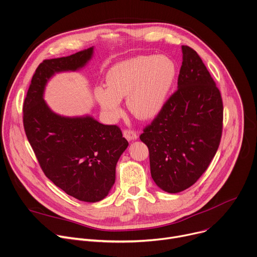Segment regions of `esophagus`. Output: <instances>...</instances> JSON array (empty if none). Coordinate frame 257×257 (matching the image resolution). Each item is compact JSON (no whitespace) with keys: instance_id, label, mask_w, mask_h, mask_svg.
<instances>
[{"instance_id":"34e87169","label":"esophagus","mask_w":257,"mask_h":257,"mask_svg":"<svg viewBox=\"0 0 257 257\" xmlns=\"http://www.w3.org/2000/svg\"><path fill=\"white\" fill-rule=\"evenodd\" d=\"M123 134L128 139V141H134V139H137V137H138V134L132 129H125L123 131Z\"/></svg>"}]
</instances>
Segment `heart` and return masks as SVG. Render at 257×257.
Wrapping results in <instances>:
<instances>
[{"instance_id":"1","label":"heart","mask_w":257,"mask_h":257,"mask_svg":"<svg viewBox=\"0 0 257 257\" xmlns=\"http://www.w3.org/2000/svg\"><path fill=\"white\" fill-rule=\"evenodd\" d=\"M174 62L166 56H137L113 65L105 87L95 97L109 118L120 111V100L127 97L129 110L138 119H152L162 109L175 79Z\"/></svg>"}]
</instances>
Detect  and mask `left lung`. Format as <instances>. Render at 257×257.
Wrapping results in <instances>:
<instances>
[{
  "label": "left lung",
  "instance_id": "1",
  "mask_svg": "<svg viewBox=\"0 0 257 257\" xmlns=\"http://www.w3.org/2000/svg\"><path fill=\"white\" fill-rule=\"evenodd\" d=\"M177 90L141 135L151 174L160 189L175 194L192 186L214 158L222 134L220 92L198 53L181 46Z\"/></svg>",
  "mask_w": 257,
  "mask_h": 257
}]
</instances>
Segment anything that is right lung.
I'll use <instances>...</instances> for the list:
<instances>
[{"instance_id": "1", "label": "right lung", "mask_w": 257, "mask_h": 257, "mask_svg": "<svg viewBox=\"0 0 257 257\" xmlns=\"http://www.w3.org/2000/svg\"><path fill=\"white\" fill-rule=\"evenodd\" d=\"M92 54L91 47L40 63L23 102L22 118L44 174L67 195L94 203L110 191L116 162L128 142L116 125H103L90 115L61 116L43 99L46 83L55 73L80 69Z\"/></svg>"}]
</instances>
